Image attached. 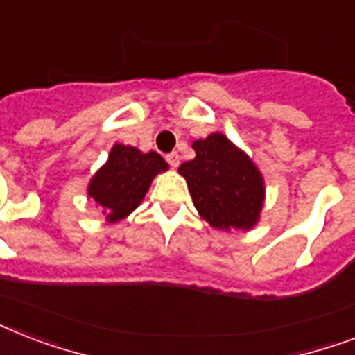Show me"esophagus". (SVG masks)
<instances>
[{"mask_svg":"<svg viewBox=\"0 0 355 355\" xmlns=\"http://www.w3.org/2000/svg\"><path fill=\"white\" fill-rule=\"evenodd\" d=\"M166 160L171 167H178V164H180V155H178L177 150H173V153H169V155L166 156Z\"/></svg>","mask_w":355,"mask_h":355,"instance_id":"1","label":"esophagus"}]
</instances>
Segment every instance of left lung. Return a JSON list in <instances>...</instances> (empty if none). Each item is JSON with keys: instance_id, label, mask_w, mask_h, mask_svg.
Wrapping results in <instances>:
<instances>
[{"instance_id": "1", "label": "left lung", "mask_w": 355, "mask_h": 355, "mask_svg": "<svg viewBox=\"0 0 355 355\" xmlns=\"http://www.w3.org/2000/svg\"><path fill=\"white\" fill-rule=\"evenodd\" d=\"M195 158L178 173L186 178L200 217L217 230H250L265 199L263 177L254 162L221 132L193 141Z\"/></svg>"}]
</instances>
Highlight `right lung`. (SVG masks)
I'll return each instance as SVG.
<instances>
[{
	"mask_svg": "<svg viewBox=\"0 0 355 355\" xmlns=\"http://www.w3.org/2000/svg\"><path fill=\"white\" fill-rule=\"evenodd\" d=\"M167 167L155 150L141 153L130 145L116 144L107 164L88 184V197L101 206L108 223H118L141 205L153 178Z\"/></svg>",
	"mask_w": 355,
	"mask_h": 355,
	"instance_id": "add662e5",
	"label": "right lung"
}]
</instances>
